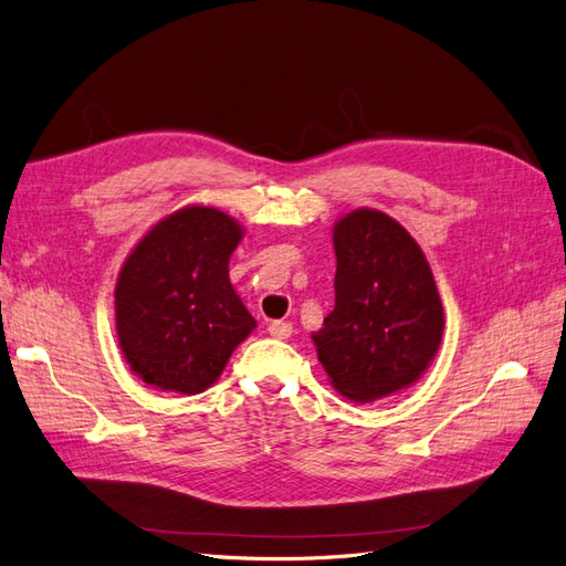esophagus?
Returning <instances> with one entry per match:
<instances>
[{
  "label": "esophagus",
  "instance_id": "34e87169",
  "mask_svg": "<svg viewBox=\"0 0 566 566\" xmlns=\"http://www.w3.org/2000/svg\"><path fill=\"white\" fill-rule=\"evenodd\" d=\"M266 331H269V335H273V337L287 339L290 335H293V325L285 323V321H273V323H269Z\"/></svg>",
  "mask_w": 566,
  "mask_h": 566
}]
</instances>
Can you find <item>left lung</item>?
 Here are the masks:
<instances>
[{
    "mask_svg": "<svg viewBox=\"0 0 566 566\" xmlns=\"http://www.w3.org/2000/svg\"><path fill=\"white\" fill-rule=\"evenodd\" d=\"M335 310L312 333L335 391L373 403L416 385L443 335V304L424 252L397 219L358 208L333 227Z\"/></svg>",
    "mask_w": 566,
    "mask_h": 566,
    "instance_id": "obj_1",
    "label": "left lung"
}]
</instances>
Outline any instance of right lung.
<instances>
[{
  "instance_id": "1",
  "label": "right lung",
  "mask_w": 566,
  "mask_h": 566,
  "mask_svg": "<svg viewBox=\"0 0 566 566\" xmlns=\"http://www.w3.org/2000/svg\"><path fill=\"white\" fill-rule=\"evenodd\" d=\"M245 229L212 205H186L132 248L115 283V333L129 370L163 391L200 394L256 328L229 281Z\"/></svg>"
}]
</instances>
